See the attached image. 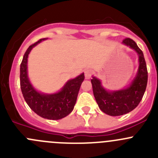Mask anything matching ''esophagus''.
<instances>
[{
  "instance_id": "obj_1",
  "label": "esophagus",
  "mask_w": 158,
  "mask_h": 158,
  "mask_svg": "<svg viewBox=\"0 0 158 158\" xmlns=\"http://www.w3.org/2000/svg\"><path fill=\"white\" fill-rule=\"evenodd\" d=\"M92 75V71L91 70H89V69H87L84 71V76H85V78L87 80L90 79V77H91Z\"/></svg>"
}]
</instances>
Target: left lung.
Here are the masks:
<instances>
[{
  "label": "left lung",
  "instance_id": "8db88e82",
  "mask_svg": "<svg viewBox=\"0 0 158 158\" xmlns=\"http://www.w3.org/2000/svg\"><path fill=\"white\" fill-rule=\"evenodd\" d=\"M122 44L134 50L138 57V68L130 84L118 90H107L98 77L92 76L90 81L98 107L110 116H121L137 107L143 98L148 83V70L142 51L130 38L124 39Z\"/></svg>",
  "mask_w": 158,
  "mask_h": 158
}]
</instances>
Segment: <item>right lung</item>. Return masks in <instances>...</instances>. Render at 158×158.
Wrapping results in <instances>:
<instances>
[{"mask_svg":"<svg viewBox=\"0 0 158 158\" xmlns=\"http://www.w3.org/2000/svg\"><path fill=\"white\" fill-rule=\"evenodd\" d=\"M48 38L40 39L31 45L26 51L20 68L21 89L30 108L41 118L48 120H60L74 110L81 84L84 80L82 73L75 78L70 79L55 93L47 94L37 90L28 77L27 58L31 50Z\"/></svg>","mask_w":158,"mask_h":158,"instance_id":"1","label":"right lung"}]
</instances>
